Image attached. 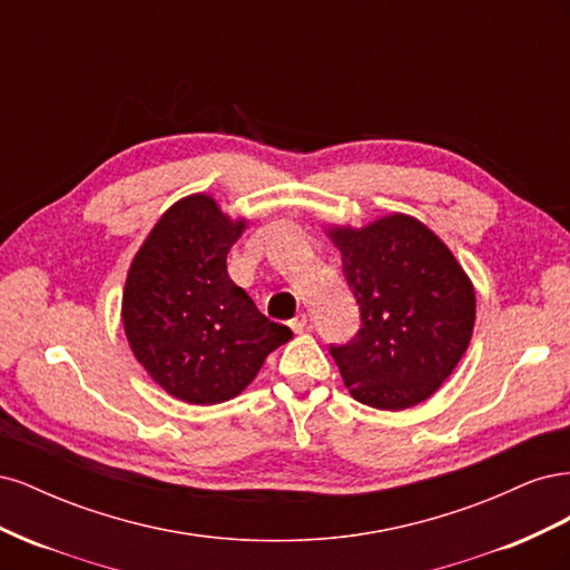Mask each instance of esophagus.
Returning <instances> with one entry per match:
<instances>
[{
    "instance_id": "obj_1",
    "label": "esophagus",
    "mask_w": 570,
    "mask_h": 570,
    "mask_svg": "<svg viewBox=\"0 0 570 570\" xmlns=\"http://www.w3.org/2000/svg\"><path fill=\"white\" fill-rule=\"evenodd\" d=\"M306 325H308V316H306V314H297L295 318L289 321V327H292V331H295V333H304Z\"/></svg>"
}]
</instances>
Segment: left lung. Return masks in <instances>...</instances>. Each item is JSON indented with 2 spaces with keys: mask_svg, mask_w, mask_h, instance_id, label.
Segmentation results:
<instances>
[{
  "mask_svg": "<svg viewBox=\"0 0 570 570\" xmlns=\"http://www.w3.org/2000/svg\"><path fill=\"white\" fill-rule=\"evenodd\" d=\"M354 292L361 331L331 354L356 402L402 411L452 375L473 337L475 289L425 223L387 214L368 226H327Z\"/></svg>",
  "mask_w": 570,
  "mask_h": 570,
  "instance_id": "1",
  "label": "left lung"
}]
</instances>
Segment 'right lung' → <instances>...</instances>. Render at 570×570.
<instances>
[{"mask_svg": "<svg viewBox=\"0 0 570 570\" xmlns=\"http://www.w3.org/2000/svg\"><path fill=\"white\" fill-rule=\"evenodd\" d=\"M247 218L206 195L168 206L128 268L120 321L135 358L170 396L212 406L243 392L266 356L292 340L268 321L226 258Z\"/></svg>", "mask_w": 570, "mask_h": 570, "instance_id": "add662e5", "label": "right lung"}]
</instances>
